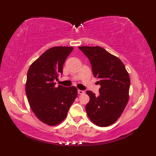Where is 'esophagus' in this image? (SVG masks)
I'll use <instances>...</instances> for the list:
<instances>
[{"mask_svg": "<svg viewBox=\"0 0 156 156\" xmlns=\"http://www.w3.org/2000/svg\"><path fill=\"white\" fill-rule=\"evenodd\" d=\"M78 92L79 94H82L84 93V90H78Z\"/></svg>", "mask_w": 156, "mask_h": 156, "instance_id": "34e87169", "label": "esophagus"}]
</instances>
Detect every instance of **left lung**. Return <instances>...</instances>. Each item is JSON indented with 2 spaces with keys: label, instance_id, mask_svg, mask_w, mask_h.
<instances>
[{
  "label": "left lung",
  "instance_id": "8db88e82",
  "mask_svg": "<svg viewBox=\"0 0 156 156\" xmlns=\"http://www.w3.org/2000/svg\"><path fill=\"white\" fill-rule=\"evenodd\" d=\"M95 78L99 79V96L87 90L90 101L86 105L89 119L99 127L113 124L121 117L129 101L130 78L125 65L117 56L99 46H81Z\"/></svg>",
  "mask_w": 156,
  "mask_h": 156
}]
</instances>
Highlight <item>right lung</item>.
<instances>
[{"mask_svg":"<svg viewBox=\"0 0 156 156\" xmlns=\"http://www.w3.org/2000/svg\"><path fill=\"white\" fill-rule=\"evenodd\" d=\"M74 48L57 46L49 48L29 68L25 92L32 111L41 122L58 125L67 117L76 98L75 87H55V79L63 72V66Z\"/></svg>","mask_w":156,"mask_h":156,"instance_id":"add662e5","label":"right lung"}]
</instances>
